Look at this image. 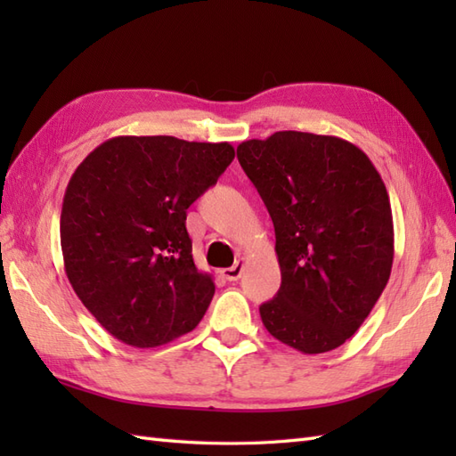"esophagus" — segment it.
Masks as SVG:
<instances>
[{
	"label": "esophagus",
	"mask_w": 456,
	"mask_h": 456,
	"mask_svg": "<svg viewBox=\"0 0 456 456\" xmlns=\"http://www.w3.org/2000/svg\"><path fill=\"white\" fill-rule=\"evenodd\" d=\"M243 270H245V260L239 258L233 266L223 268L221 274H223V278L229 280V282H235V280H239L240 276H243Z\"/></svg>",
	"instance_id": "1"
}]
</instances>
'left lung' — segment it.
I'll return each instance as SVG.
<instances>
[{
  "instance_id": "obj_1",
  "label": "left lung",
  "mask_w": 456,
  "mask_h": 456,
  "mask_svg": "<svg viewBox=\"0 0 456 456\" xmlns=\"http://www.w3.org/2000/svg\"><path fill=\"white\" fill-rule=\"evenodd\" d=\"M273 217L282 284L260 305L268 333L304 354L341 346L392 273L394 223L380 174L353 142L278 131L237 147Z\"/></svg>"
}]
</instances>
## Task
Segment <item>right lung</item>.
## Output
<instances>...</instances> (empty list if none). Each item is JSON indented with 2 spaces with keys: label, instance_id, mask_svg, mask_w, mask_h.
<instances>
[{
  "label": "right lung",
  "instance_id": "add662e5",
  "mask_svg": "<svg viewBox=\"0 0 456 456\" xmlns=\"http://www.w3.org/2000/svg\"><path fill=\"white\" fill-rule=\"evenodd\" d=\"M233 159L229 142L113 137L72 174L61 213L66 276L121 343L167 345L206 315L216 284L193 265L186 209Z\"/></svg>",
  "mask_w": 456,
  "mask_h": 456
}]
</instances>
